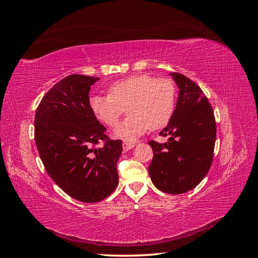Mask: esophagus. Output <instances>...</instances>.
I'll return each instance as SVG.
<instances>
[{
  "label": "esophagus",
  "mask_w": 258,
  "mask_h": 258,
  "mask_svg": "<svg viewBox=\"0 0 258 258\" xmlns=\"http://www.w3.org/2000/svg\"><path fill=\"white\" fill-rule=\"evenodd\" d=\"M122 147H123V150L126 152L128 150H131L132 148H134L135 147V143H130V142H124L122 144Z\"/></svg>",
  "instance_id": "1"
}]
</instances>
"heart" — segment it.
<instances>
[{
    "mask_svg": "<svg viewBox=\"0 0 258 258\" xmlns=\"http://www.w3.org/2000/svg\"><path fill=\"white\" fill-rule=\"evenodd\" d=\"M108 92V96L92 97L91 109L102 123L114 127L127 108L130 115L114 131L125 141H135L149 127H164L174 113L176 88L168 79L132 76L112 83Z\"/></svg>",
    "mask_w": 258,
    "mask_h": 258,
    "instance_id": "obj_1",
    "label": "heart"
}]
</instances>
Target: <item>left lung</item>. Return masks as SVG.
Instances as JSON below:
<instances>
[{"mask_svg": "<svg viewBox=\"0 0 258 258\" xmlns=\"http://www.w3.org/2000/svg\"><path fill=\"white\" fill-rule=\"evenodd\" d=\"M170 75L179 88L176 109L160 132L168 141H150L153 158L148 167L159 190L179 195L194 189L207 176L214 157L216 122L213 108L192 80L178 72Z\"/></svg>", "mask_w": 258, "mask_h": 258, "instance_id": "obj_1", "label": "left lung"}]
</instances>
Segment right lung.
Returning <instances> with one entry per match:
<instances>
[{"instance_id":"1","label":"right lung","mask_w":258,"mask_h":258,"mask_svg":"<svg viewBox=\"0 0 258 258\" xmlns=\"http://www.w3.org/2000/svg\"><path fill=\"white\" fill-rule=\"evenodd\" d=\"M99 78L71 75L44 95L34 117V139L44 167L76 200L95 203L119 182L116 163L122 141L110 139L90 106L91 86ZM100 141L102 146L96 147Z\"/></svg>"}]
</instances>
